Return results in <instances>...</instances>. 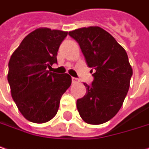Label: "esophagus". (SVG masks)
<instances>
[{
    "mask_svg": "<svg viewBox=\"0 0 149 149\" xmlns=\"http://www.w3.org/2000/svg\"><path fill=\"white\" fill-rule=\"evenodd\" d=\"M72 83H79V79L77 77H72Z\"/></svg>",
    "mask_w": 149,
    "mask_h": 149,
    "instance_id": "1",
    "label": "esophagus"
}]
</instances>
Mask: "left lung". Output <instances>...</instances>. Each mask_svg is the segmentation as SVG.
<instances>
[{
    "label": "left lung",
    "instance_id": "left-lung-1",
    "mask_svg": "<svg viewBox=\"0 0 149 149\" xmlns=\"http://www.w3.org/2000/svg\"><path fill=\"white\" fill-rule=\"evenodd\" d=\"M80 45L88 66L94 71L87 92L77 100L80 116L88 124L100 125L113 118L127 96L132 69L124 48L100 27L69 32Z\"/></svg>",
    "mask_w": 149,
    "mask_h": 149
}]
</instances>
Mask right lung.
Listing matches in <instances>:
<instances>
[{
    "instance_id": "1",
    "label": "right lung",
    "mask_w": 149,
    "mask_h": 149,
    "mask_svg": "<svg viewBox=\"0 0 149 149\" xmlns=\"http://www.w3.org/2000/svg\"><path fill=\"white\" fill-rule=\"evenodd\" d=\"M67 32L38 29L28 34L12 55L7 80L12 97L28 120L45 123L56 115L62 94L71 86L67 73L50 72Z\"/></svg>"
}]
</instances>
